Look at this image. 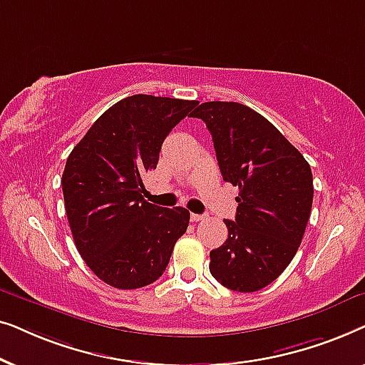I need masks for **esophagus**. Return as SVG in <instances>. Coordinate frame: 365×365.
<instances>
[{"instance_id": "esophagus-1", "label": "esophagus", "mask_w": 365, "mask_h": 365, "mask_svg": "<svg viewBox=\"0 0 365 365\" xmlns=\"http://www.w3.org/2000/svg\"><path fill=\"white\" fill-rule=\"evenodd\" d=\"M202 219H204L202 214H191V221L192 222H199V221H202Z\"/></svg>"}]
</instances>
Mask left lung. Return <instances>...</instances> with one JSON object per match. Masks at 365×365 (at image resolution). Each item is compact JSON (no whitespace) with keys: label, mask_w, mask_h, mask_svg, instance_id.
<instances>
[{"label":"left lung","mask_w":365,"mask_h":365,"mask_svg":"<svg viewBox=\"0 0 365 365\" xmlns=\"http://www.w3.org/2000/svg\"><path fill=\"white\" fill-rule=\"evenodd\" d=\"M192 118L206 123L222 179L239 187L227 239L212 249L209 271L231 291L256 292L281 276L296 256L312 207V171L266 118L232 101L202 103Z\"/></svg>","instance_id":"1"}]
</instances>
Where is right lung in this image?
<instances>
[{
    "instance_id": "1",
    "label": "right lung",
    "mask_w": 365,
    "mask_h": 365,
    "mask_svg": "<svg viewBox=\"0 0 365 365\" xmlns=\"http://www.w3.org/2000/svg\"><path fill=\"white\" fill-rule=\"evenodd\" d=\"M197 101L134 94L96 119L68 156L64 209L88 267L109 286L138 289L166 271L189 211L144 199L163 141Z\"/></svg>"
}]
</instances>
